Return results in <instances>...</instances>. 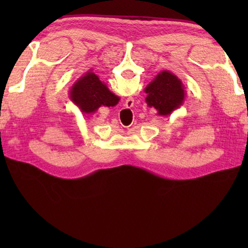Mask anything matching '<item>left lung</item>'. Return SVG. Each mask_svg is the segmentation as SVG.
Instances as JSON below:
<instances>
[{"instance_id": "left-lung-1", "label": "left lung", "mask_w": 248, "mask_h": 248, "mask_svg": "<svg viewBox=\"0 0 248 248\" xmlns=\"http://www.w3.org/2000/svg\"><path fill=\"white\" fill-rule=\"evenodd\" d=\"M145 102L154 107L158 116H170L173 111L183 106L186 91L183 82L170 71H162L144 89Z\"/></svg>"}]
</instances>
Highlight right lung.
<instances>
[{"mask_svg":"<svg viewBox=\"0 0 248 248\" xmlns=\"http://www.w3.org/2000/svg\"><path fill=\"white\" fill-rule=\"evenodd\" d=\"M69 97L83 115H92L102 106L114 107L120 100L92 70L73 84Z\"/></svg>","mask_w":248,"mask_h":248,"instance_id":"1","label":"right lung"}]
</instances>
